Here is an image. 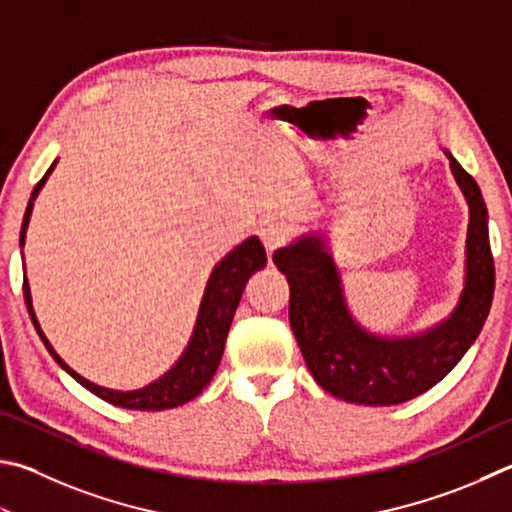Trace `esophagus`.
I'll list each match as a JSON object with an SVG mask.
<instances>
[{
	"mask_svg": "<svg viewBox=\"0 0 512 512\" xmlns=\"http://www.w3.org/2000/svg\"><path fill=\"white\" fill-rule=\"evenodd\" d=\"M259 237H262V244L266 246L268 255H273L277 248L286 244V230L280 224H266L259 230Z\"/></svg>",
	"mask_w": 512,
	"mask_h": 512,
	"instance_id": "obj_1",
	"label": "esophagus"
}]
</instances>
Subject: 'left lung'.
Masks as SVG:
<instances>
[{
	"mask_svg": "<svg viewBox=\"0 0 512 512\" xmlns=\"http://www.w3.org/2000/svg\"><path fill=\"white\" fill-rule=\"evenodd\" d=\"M445 154L470 208L466 286L448 320L407 338L374 336L349 313L322 235L300 237L273 255L291 288L288 320L306 367L324 392L342 401L398 405L421 396L457 367L488 318L495 293L488 210L477 181Z\"/></svg>",
	"mask_w": 512,
	"mask_h": 512,
	"instance_id": "obj_1",
	"label": "left lung"
}]
</instances>
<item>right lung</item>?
<instances>
[{
	"instance_id": "1",
	"label": "right lung",
	"mask_w": 512,
	"mask_h": 512,
	"mask_svg": "<svg viewBox=\"0 0 512 512\" xmlns=\"http://www.w3.org/2000/svg\"><path fill=\"white\" fill-rule=\"evenodd\" d=\"M55 163L58 161H53V165L46 170V174L42 176L40 183L35 185V190L31 194L29 206H26L24 221H22L20 246H24L26 226H29V219L33 212V201L37 194H40L46 179H49ZM266 262H268L266 250L257 237H248L244 244H239L232 253H228L224 259H221L210 275L206 293H203L199 315H197V327H194L188 349L183 351V356L176 360V365L167 371V374H163L159 380H154V383H150L143 389H136V392H114V389L89 383L87 378L76 374V371H73L67 362L55 353L51 342L46 340V336L42 333L40 324H37L33 302H31V288H29V282H26V275H24V300H26V309H29L37 336L42 338L44 347L49 349L53 360L58 362L67 374L76 378L82 387H87L91 394H96L98 398H102V401H107L111 405L127 407V410H147V412L170 410V407H179L183 403L192 401L194 396H199L203 392V387H206L212 380V376H215L221 356H224L226 336L230 331L232 318H235L241 293H244L250 275L262 271Z\"/></svg>"
}]
</instances>
